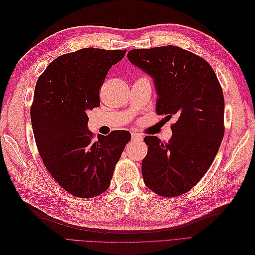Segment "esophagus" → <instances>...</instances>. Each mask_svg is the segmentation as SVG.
I'll list each match as a JSON object with an SVG mask.
<instances>
[{"label":"esophagus","instance_id":"obj_1","mask_svg":"<svg viewBox=\"0 0 255 255\" xmlns=\"http://www.w3.org/2000/svg\"><path fill=\"white\" fill-rule=\"evenodd\" d=\"M143 140V137L139 134H137V132H131V141L132 142H140Z\"/></svg>","mask_w":255,"mask_h":255}]
</instances>
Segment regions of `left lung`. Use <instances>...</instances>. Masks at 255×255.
<instances>
[{"instance_id":"1","label":"left lung","mask_w":255,"mask_h":255,"mask_svg":"<svg viewBox=\"0 0 255 255\" xmlns=\"http://www.w3.org/2000/svg\"><path fill=\"white\" fill-rule=\"evenodd\" d=\"M128 59L153 80L157 115L176 119L168 142L144 138L148 150L143 180L161 196H179L202 178L219 150L224 136L220 83L205 60L175 45L131 50Z\"/></svg>"}]
</instances>
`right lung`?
Wrapping results in <instances>:
<instances>
[{
	"label": "right lung",
	"instance_id": "add662e5",
	"mask_svg": "<svg viewBox=\"0 0 255 255\" xmlns=\"http://www.w3.org/2000/svg\"><path fill=\"white\" fill-rule=\"evenodd\" d=\"M126 51L87 47L58 57L36 83L31 107L35 142L47 171L71 195L92 198L107 191L127 143L128 130L93 139L87 112L99 107L109 69Z\"/></svg>",
	"mask_w": 255,
	"mask_h": 255
}]
</instances>
